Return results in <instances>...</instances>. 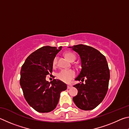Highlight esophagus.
<instances>
[{"instance_id":"1","label":"esophagus","mask_w":129,"mask_h":129,"mask_svg":"<svg viewBox=\"0 0 129 129\" xmlns=\"http://www.w3.org/2000/svg\"><path fill=\"white\" fill-rule=\"evenodd\" d=\"M71 87H72V86H71V85H67V89H70Z\"/></svg>"}]
</instances>
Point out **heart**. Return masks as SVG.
Listing matches in <instances>:
<instances>
[{
    "instance_id": "heart-1",
    "label": "heart",
    "mask_w": 129,
    "mask_h": 129,
    "mask_svg": "<svg viewBox=\"0 0 129 129\" xmlns=\"http://www.w3.org/2000/svg\"><path fill=\"white\" fill-rule=\"evenodd\" d=\"M64 56L70 62L75 60L76 59L75 55L71 53H66L64 54ZM57 56H55L54 58L53 61V66H55L56 64V63H57ZM75 76V72L73 70L63 69L57 74V78L59 79L64 83H69L74 78Z\"/></svg>"
}]
</instances>
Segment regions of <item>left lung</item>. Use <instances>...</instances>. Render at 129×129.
I'll use <instances>...</instances> for the list:
<instances>
[{"label":"left lung","mask_w":129,"mask_h":129,"mask_svg":"<svg viewBox=\"0 0 129 129\" xmlns=\"http://www.w3.org/2000/svg\"><path fill=\"white\" fill-rule=\"evenodd\" d=\"M77 53L81 59L82 70L75 80L85 79V84L74 85L78 89L73 98L76 107L84 110H90L102 102L107 93L110 71L105 56L93 47L80 44L69 46Z\"/></svg>","instance_id":"left-lung-1"}]
</instances>
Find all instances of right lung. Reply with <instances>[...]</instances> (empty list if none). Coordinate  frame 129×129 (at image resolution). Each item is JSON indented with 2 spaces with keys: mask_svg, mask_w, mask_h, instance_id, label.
I'll return each mask as SVG.
<instances>
[{
  "mask_svg": "<svg viewBox=\"0 0 129 129\" xmlns=\"http://www.w3.org/2000/svg\"><path fill=\"white\" fill-rule=\"evenodd\" d=\"M62 46H43L26 59L20 71V84L27 103L40 113H48L57 105L67 85L59 80L49 82L46 75L53 71V61Z\"/></svg>",
  "mask_w": 129,
  "mask_h": 129,
  "instance_id": "obj_1",
  "label": "right lung"
}]
</instances>
